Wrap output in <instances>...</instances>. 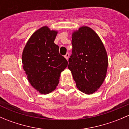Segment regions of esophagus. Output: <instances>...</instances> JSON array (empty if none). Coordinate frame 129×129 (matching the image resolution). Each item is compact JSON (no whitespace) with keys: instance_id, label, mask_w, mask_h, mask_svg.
<instances>
[{"instance_id":"obj_1","label":"esophagus","mask_w":129,"mask_h":129,"mask_svg":"<svg viewBox=\"0 0 129 129\" xmlns=\"http://www.w3.org/2000/svg\"><path fill=\"white\" fill-rule=\"evenodd\" d=\"M64 57H65V58H66V59L68 60L69 57V53H67V54H66V55H65Z\"/></svg>"}]
</instances>
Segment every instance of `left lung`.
I'll use <instances>...</instances> for the list:
<instances>
[{
    "mask_svg": "<svg viewBox=\"0 0 129 129\" xmlns=\"http://www.w3.org/2000/svg\"><path fill=\"white\" fill-rule=\"evenodd\" d=\"M72 52L68 68L79 90L92 94L105 80L108 57L103 43L93 30L87 26L74 31Z\"/></svg>",
    "mask_w": 129,
    "mask_h": 129,
    "instance_id": "left-lung-1",
    "label": "left lung"
}]
</instances>
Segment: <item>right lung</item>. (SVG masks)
I'll return each mask as SVG.
<instances>
[{
  "instance_id": "right-lung-1",
  "label": "right lung",
  "mask_w": 129,
  "mask_h": 129,
  "mask_svg": "<svg viewBox=\"0 0 129 129\" xmlns=\"http://www.w3.org/2000/svg\"><path fill=\"white\" fill-rule=\"evenodd\" d=\"M57 31L44 26L27 41L22 52L23 68L31 85L42 94L55 89L68 62L54 43Z\"/></svg>"
}]
</instances>
